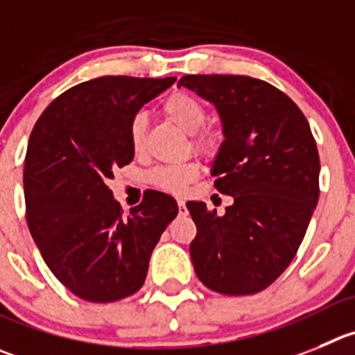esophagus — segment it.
Returning <instances> with one entry per match:
<instances>
[{"label":"esophagus","mask_w":355,"mask_h":355,"mask_svg":"<svg viewBox=\"0 0 355 355\" xmlns=\"http://www.w3.org/2000/svg\"><path fill=\"white\" fill-rule=\"evenodd\" d=\"M177 203H178V211H180V214H185V203H184V200H177Z\"/></svg>","instance_id":"34e87169"}]
</instances>
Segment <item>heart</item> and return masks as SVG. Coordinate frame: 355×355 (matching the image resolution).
Here are the masks:
<instances>
[{
	"label": "heart",
	"instance_id": "heart-1",
	"mask_svg": "<svg viewBox=\"0 0 355 355\" xmlns=\"http://www.w3.org/2000/svg\"><path fill=\"white\" fill-rule=\"evenodd\" d=\"M162 112L173 124H177L187 135H196L205 125L207 121V110L203 103L194 98L189 92H173L162 103ZM145 129L147 121L144 115H137L129 125V141L132 150H140L144 145ZM194 147L201 152H211L215 148V137L211 132H198L194 138ZM198 166L194 162H184V164H171V166L155 168L150 173V182L164 191L171 193H182L187 184L196 178Z\"/></svg>",
	"mask_w": 355,
	"mask_h": 355
}]
</instances>
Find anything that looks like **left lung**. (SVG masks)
Wrapping results in <instances>:
<instances>
[{"instance_id": "1", "label": "left lung", "mask_w": 355, "mask_h": 355, "mask_svg": "<svg viewBox=\"0 0 355 355\" xmlns=\"http://www.w3.org/2000/svg\"><path fill=\"white\" fill-rule=\"evenodd\" d=\"M178 87L211 103L224 141L211 162L215 187L233 198L226 214L187 201L198 278L220 294L266 289L296 256L319 201V152L296 103L241 75H185Z\"/></svg>"}]
</instances>
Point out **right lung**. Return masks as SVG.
Returning a JSON list of instances; mask_svg holds the SVG:
<instances>
[{
	"label": "right lung",
	"instance_id": "1",
	"mask_svg": "<svg viewBox=\"0 0 355 355\" xmlns=\"http://www.w3.org/2000/svg\"><path fill=\"white\" fill-rule=\"evenodd\" d=\"M175 77H99L62 92L33 128L24 162L26 218L62 286L92 303L137 293L178 205L164 193L122 215L108 180L132 161L129 125Z\"/></svg>",
	"mask_w": 355,
	"mask_h": 355
}]
</instances>
